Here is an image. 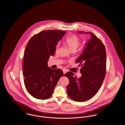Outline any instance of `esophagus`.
Wrapping results in <instances>:
<instances>
[{
  "mask_svg": "<svg viewBox=\"0 0 125 125\" xmlns=\"http://www.w3.org/2000/svg\"><path fill=\"white\" fill-rule=\"evenodd\" d=\"M63 71V73H64V74H65V73H66L67 72V71L66 70H65V69H64Z\"/></svg>",
  "mask_w": 125,
  "mask_h": 125,
  "instance_id": "esophagus-1",
  "label": "esophagus"
}]
</instances>
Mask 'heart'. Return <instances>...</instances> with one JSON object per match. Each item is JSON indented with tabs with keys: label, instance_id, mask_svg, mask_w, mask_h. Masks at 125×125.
<instances>
[{
	"label": "heart",
	"instance_id": "obj_1",
	"mask_svg": "<svg viewBox=\"0 0 125 125\" xmlns=\"http://www.w3.org/2000/svg\"><path fill=\"white\" fill-rule=\"evenodd\" d=\"M64 43L69 48L71 51H75L80 44V40L75 35H72L67 37L64 41ZM59 45L57 44L56 47V51H58Z\"/></svg>",
	"mask_w": 125,
	"mask_h": 125
}]
</instances>
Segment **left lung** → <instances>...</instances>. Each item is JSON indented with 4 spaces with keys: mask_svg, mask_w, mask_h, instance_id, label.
<instances>
[{
    "mask_svg": "<svg viewBox=\"0 0 125 125\" xmlns=\"http://www.w3.org/2000/svg\"><path fill=\"white\" fill-rule=\"evenodd\" d=\"M90 34V39L86 43L83 52L76 60L82 68V76L74 77V74L67 72L65 76L69 83L66 87L67 94L77 102L87 101L95 95L101 87L106 73V53L101 40L91 32L78 31V33Z\"/></svg>",
    "mask_w": 125,
    "mask_h": 125,
    "instance_id": "1",
    "label": "left lung"
}]
</instances>
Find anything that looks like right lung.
I'll list each match as a JSON object with an SVG mask.
<instances>
[{
	"label": "right lung",
	"instance_id": "right-lung-1",
	"mask_svg": "<svg viewBox=\"0 0 125 125\" xmlns=\"http://www.w3.org/2000/svg\"><path fill=\"white\" fill-rule=\"evenodd\" d=\"M65 33L57 30H43L33 36L26 45L23 61L24 83L29 93L36 98H50L64 75L62 70L52 69L47 63Z\"/></svg>",
	"mask_w": 125,
	"mask_h": 125
}]
</instances>
